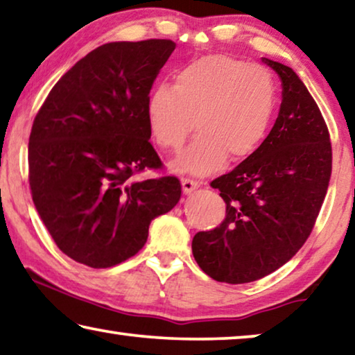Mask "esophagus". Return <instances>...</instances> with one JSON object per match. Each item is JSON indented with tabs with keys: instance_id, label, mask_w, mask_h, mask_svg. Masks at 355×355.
Returning <instances> with one entry per match:
<instances>
[{
	"instance_id": "1",
	"label": "esophagus",
	"mask_w": 355,
	"mask_h": 355,
	"mask_svg": "<svg viewBox=\"0 0 355 355\" xmlns=\"http://www.w3.org/2000/svg\"><path fill=\"white\" fill-rule=\"evenodd\" d=\"M181 184H182L184 193H192L193 190L200 187V184L193 181V179H190V178H181Z\"/></svg>"
}]
</instances>
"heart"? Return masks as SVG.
<instances>
[{"label":"heart","mask_w":355,"mask_h":355,"mask_svg":"<svg viewBox=\"0 0 355 355\" xmlns=\"http://www.w3.org/2000/svg\"><path fill=\"white\" fill-rule=\"evenodd\" d=\"M277 100L271 73L260 64L214 53L185 64L174 87L157 85L146 101V121L157 144L166 150L195 138L174 162L179 171L208 174L225 163L248 159L268 133Z\"/></svg>","instance_id":"obj_1"}]
</instances>
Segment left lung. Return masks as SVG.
<instances>
[{
    "label": "left lung",
    "instance_id": "obj_1",
    "mask_svg": "<svg viewBox=\"0 0 355 355\" xmlns=\"http://www.w3.org/2000/svg\"><path fill=\"white\" fill-rule=\"evenodd\" d=\"M261 62L281 78L279 114L259 149L211 182L227 205L225 219L192 241L200 268L228 284L257 281L298 252L331 174L329 128L306 85L286 64Z\"/></svg>",
    "mask_w": 355,
    "mask_h": 355
}]
</instances>
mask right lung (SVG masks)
Masks as SVG:
<instances>
[{"instance_id": "1", "label": "right lung", "mask_w": 355, "mask_h": 355, "mask_svg": "<svg viewBox=\"0 0 355 355\" xmlns=\"http://www.w3.org/2000/svg\"><path fill=\"white\" fill-rule=\"evenodd\" d=\"M176 44L107 42L53 85L28 143L33 203L53 241L79 263L109 268L138 252L150 222L181 198L174 176L136 181L160 168L146 101Z\"/></svg>"}]
</instances>
